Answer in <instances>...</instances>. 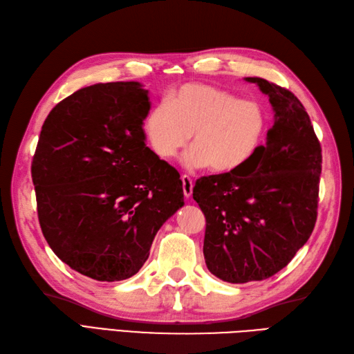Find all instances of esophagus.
<instances>
[{
    "label": "esophagus",
    "instance_id": "obj_1",
    "mask_svg": "<svg viewBox=\"0 0 354 354\" xmlns=\"http://www.w3.org/2000/svg\"><path fill=\"white\" fill-rule=\"evenodd\" d=\"M183 188H184V196L188 198V197H192V194H193V187H194V184H193V180H192V178L189 176H187V175H184L183 178Z\"/></svg>",
    "mask_w": 354,
    "mask_h": 354
}]
</instances>
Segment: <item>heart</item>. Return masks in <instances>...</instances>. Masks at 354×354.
Masks as SVG:
<instances>
[{"mask_svg": "<svg viewBox=\"0 0 354 354\" xmlns=\"http://www.w3.org/2000/svg\"><path fill=\"white\" fill-rule=\"evenodd\" d=\"M265 125L266 116L257 102L239 100L215 86L188 84L170 95L169 106L152 109L143 130L160 158H176L192 136L187 165L227 174L252 156Z\"/></svg>", "mask_w": 354, "mask_h": 354, "instance_id": "b5f03b06", "label": "heart"}]
</instances>
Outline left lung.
I'll list each match as a JSON object with an SVG mask.
<instances>
[{"label":"left lung","instance_id":"8db88e82","mask_svg":"<svg viewBox=\"0 0 354 354\" xmlns=\"http://www.w3.org/2000/svg\"><path fill=\"white\" fill-rule=\"evenodd\" d=\"M274 109L266 143L238 169L196 180L206 218L203 254L211 274L233 284L261 281L286 268L311 236L319 206L322 147L304 104L261 77Z\"/></svg>","mask_w":354,"mask_h":354}]
</instances>
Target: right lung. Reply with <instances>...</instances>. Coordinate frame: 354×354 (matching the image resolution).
Here are the masks:
<instances>
[{
    "instance_id": "1",
    "label": "right lung",
    "mask_w": 354,
    "mask_h": 354,
    "mask_svg": "<svg viewBox=\"0 0 354 354\" xmlns=\"http://www.w3.org/2000/svg\"><path fill=\"white\" fill-rule=\"evenodd\" d=\"M151 102L139 82L97 84L52 109L31 165L52 251L79 274H138L162 224L184 206L175 167L145 143Z\"/></svg>"
}]
</instances>
